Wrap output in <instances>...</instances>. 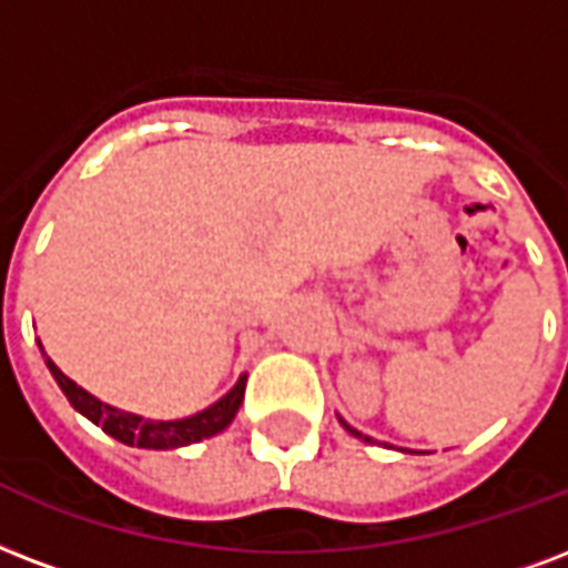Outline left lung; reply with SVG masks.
Returning a JSON list of instances; mask_svg holds the SVG:
<instances>
[{"label":"left lung","instance_id":"8db88e82","mask_svg":"<svg viewBox=\"0 0 568 568\" xmlns=\"http://www.w3.org/2000/svg\"><path fill=\"white\" fill-rule=\"evenodd\" d=\"M339 423H342V426H345V428H348V432H352V435H354V438H363V440H372V438H366V435H361V432H357V428H352V426H348V423H345V419H342V417H339Z\"/></svg>","mask_w":568,"mask_h":568}]
</instances>
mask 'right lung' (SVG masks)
Masks as SVG:
<instances>
[{"label":"right lung","mask_w":568,"mask_h":568,"mask_svg":"<svg viewBox=\"0 0 568 568\" xmlns=\"http://www.w3.org/2000/svg\"><path fill=\"white\" fill-rule=\"evenodd\" d=\"M47 369L53 372L55 384L62 387L68 402L80 410L82 417H89L94 426H101L110 438L121 440V444H128V447L142 449H175L187 447V444H196V440L214 438V435H220V432L235 419L237 408H241V402H244L246 387V375H241L235 387L229 389L223 399L214 402L211 408L199 410L193 417L145 419L140 417V414H128V410H119L112 408V405H106V402L94 399L92 393H85L82 387H77L50 357H47Z\"/></svg>","instance_id":"1"}]
</instances>
